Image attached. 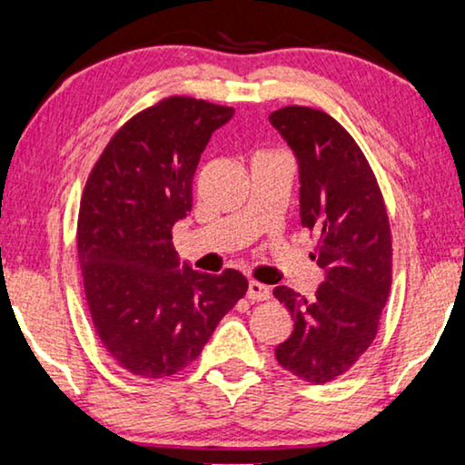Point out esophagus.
Wrapping results in <instances>:
<instances>
[{
    "mask_svg": "<svg viewBox=\"0 0 465 465\" xmlns=\"http://www.w3.org/2000/svg\"><path fill=\"white\" fill-rule=\"evenodd\" d=\"M248 299L251 301H267L272 297V291H270V286H265V284H261V282H252L248 284Z\"/></svg>",
    "mask_w": 465,
    "mask_h": 465,
    "instance_id": "esophagus-1",
    "label": "esophagus"
}]
</instances>
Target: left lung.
Returning <instances> with one entry per match:
<instances>
[{
	"label": "left lung",
	"mask_w": 465,
	"mask_h": 465,
	"mask_svg": "<svg viewBox=\"0 0 465 465\" xmlns=\"http://www.w3.org/2000/svg\"><path fill=\"white\" fill-rule=\"evenodd\" d=\"M270 122L299 160L301 225L316 238L312 257L324 270L313 299L273 291L295 322L276 361L320 385L345 375L377 335L391 286L390 217L369 160L335 117L289 104Z\"/></svg>",
	"instance_id": "left-lung-1"
}]
</instances>
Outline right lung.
Wrapping results in <instances>:
<instances>
[{
  "instance_id": "obj_1",
  "label": "right lung",
  "mask_w": 465,
  "mask_h": 465,
  "mask_svg": "<svg viewBox=\"0 0 465 465\" xmlns=\"http://www.w3.org/2000/svg\"><path fill=\"white\" fill-rule=\"evenodd\" d=\"M232 115L168 96L130 117L88 174L77 214L84 292L103 348L130 375L164 379L192 364L248 291L235 270H181L173 246L200 155Z\"/></svg>"
}]
</instances>
